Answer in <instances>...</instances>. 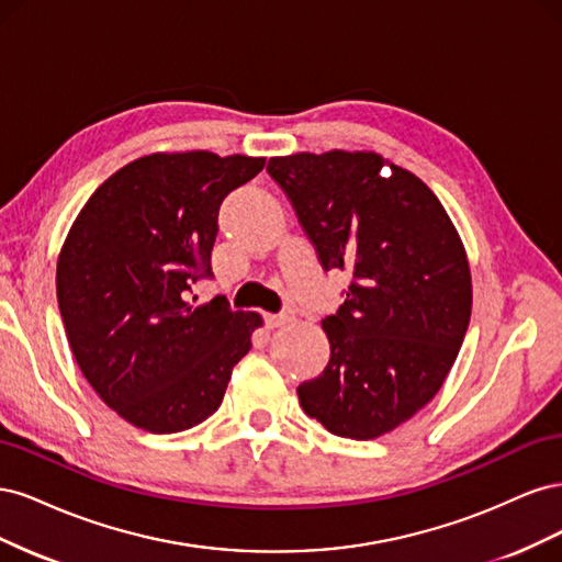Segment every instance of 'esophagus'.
Segmentation results:
<instances>
[{"label": "esophagus", "mask_w": 562, "mask_h": 562, "mask_svg": "<svg viewBox=\"0 0 562 562\" xmlns=\"http://www.w3.org/2000/svg\"><path fill=\"white\" fill-rule=\"evenodd\" d=\"M285 321H288V316H285V314H265L267 328H281Z\"/></svg>", "instance_id": "esophagus-1"}]
</instances>
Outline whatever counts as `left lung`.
I'll list each match as a JSON object with an SVG mask.
<instances>
[{
    "label": "left lung",
    "mask_w": 562,
    "mask_h": 562,
    "mask_svg": "<svg viewBox=\"0 0 562 562\" xmlns=\"http://www.w3.org/2000/svg\"><path fill=\"white\" fill-rule=\"evenodd\" d=\"M321 267L349 271L347 300L323 318L330 361L302 382V411L330 434L394 431L436 394L471 318L459 234L417 176L375 151L274 157L267 164Z\"/></svg>",
    "instance_id": "left-lung-1"
}]
</instances>
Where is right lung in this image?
Returning <instances> with one entry per match:
<instances>
[{
	"instance_id": "obj_1",
	"label": "right lung",
	"mask_w": 562,
	"mask_h": 562,
	"mask_svg": "<svg viewBox=\"0 0 562 562\" xmlns=\"http://www.w3.org/2000/svg\"><path fill=\"white\" fill-rule=\"evenodd\" d=\"M262 166L213 151L135 159L67 234L56 271L67 342L95 394L133 427L176 434L209 419L262 326L225 300H190L213 277L220 203Z\"/></svg>"
}]
</instances>
